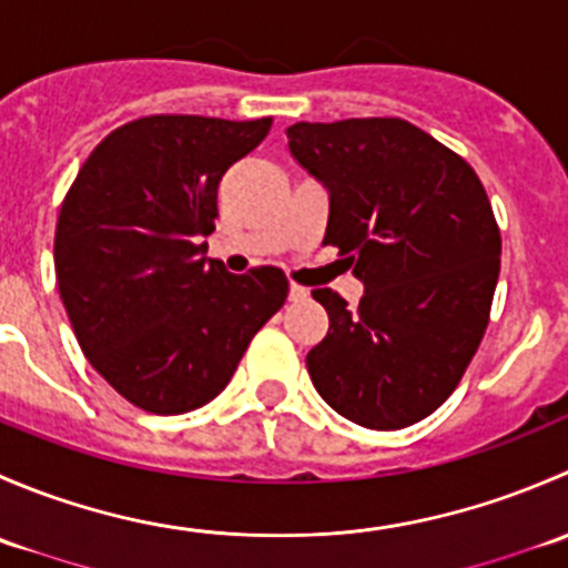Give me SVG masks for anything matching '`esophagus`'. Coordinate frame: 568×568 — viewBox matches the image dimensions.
I'll use <instances>...</instances> for the list:
<instances>
[{
    "instance_id": "esophagus-1",
    "label": "esophagus",
    "mask_w": 568,
    "mask_h": 568,
    "mask_svg": "<svg viewBox=\"0 0 568 568\" xmlns=\"http://www.w3.org/2000/svg\"><path fill=\"white\" fill-rule=\"evenodd\" d=\"M288 296H291V302H300V300H305V296H307V288H302V285L291 283V288H288Z\"/></svg>"
}]
</instances>
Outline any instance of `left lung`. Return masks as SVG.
Returning a JSON list of instances; mask_svg holds the SVG:
<instances>
[{"mask_svg": "<svg viewBox=\"0 0 568 568\" xmlns=\"http://www.w3.org/2000/svg\"><path fill=\"white\" fill-rule=\"evenodd\" d=\"M296 162L329 189L324 244L365 283L357 311L332 288L307 352L321 398L357 426L393 432L432 415L462 382L489 324L500 227L467 162L400 118L294 123Z\"/></svg>", "mask_w": 568, "mask_h": 568, "instance_id": "8db88e82", "label": "left lung"}]
</instances>
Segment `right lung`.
<instances>
[{
  "label": "right lung",
  "mask_w": 568,
  "mask_h": 568,
  "mask_svg": "<svg viewBox=\"0 0 568 568\" xmlns=\"http://www.w3.org/2000/svg\"><path fill=\"white\" fill-rule=\"evenodd\" d=\"M272 118L148 114L106 134L60 205L54 272L73 335L129 404L181 415L216 398L283 307L277 266L231 274L205 255L216 189Z\"/></svg>",
  "instance_id": "add662e5"
}]
</instances>
